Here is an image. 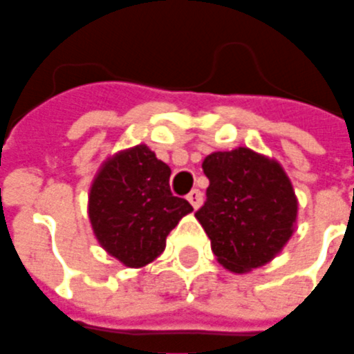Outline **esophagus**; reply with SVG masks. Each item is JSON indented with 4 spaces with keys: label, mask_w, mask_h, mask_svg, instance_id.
Segmentation results:
<instances>
[{
    "label": "esophagus",
    "mask_w": 354,
    "mask_h": 354,
    "mask_svg": "<svg viewBox=\"0 0 354 354\" xmlns=\"http://www.w3.org/2000/svg\"><path fill=\"white\" fill-rule=\"evenodd\" d=\"M186 199L190 201V205L194 206L195 210H197V208L203 205V194H201L199 190H192L190 194H188V197H186Z\"/></svg>",
    "instance_id": "1"
}]
</instances>
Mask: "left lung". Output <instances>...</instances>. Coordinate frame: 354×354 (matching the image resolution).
Instances as JSON below:
<instances>
[{"instance_id": "8db88e82", "label": "left lung", "mask_w": 354, "mask_h": 354, "mask_svg": "<svg viewBox=\"0 0 354 354\" xmlns=\"http://www.w3.org/2000/svg\"><path fill=\"white\" fill-rule=\"evenodd\" d=\"M203 171L210 186L195 217L217 261L236 274L272 261L298 219V197L283 166L241 146L206 155Z\"/></svg>"}]
</instances>
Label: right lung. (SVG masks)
<instances>
[{
    "label": "right lung",
    "mask_w": 354,
    "mask_h": 354,
    "mask_svg": "<svg viewBox=\"0 0 354 354\" xmlns=\"http://www.w3.org/2000/svg\"><path fill=\"white\" fill-rule=\"evenodd\" d=\"M169 169L146 144L107 157L91 183L87 214L109 256L129 268L146 267L166 248V237L194 208L169 192Z\"/></svg>",
    "instance_id": "right-lung-1"
}]
</instances>
